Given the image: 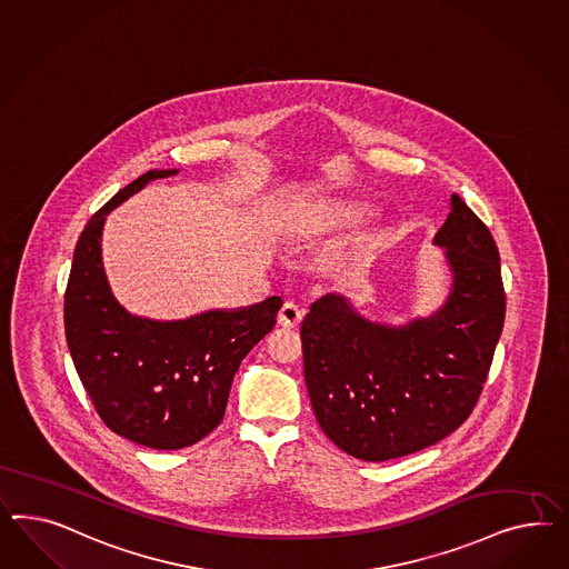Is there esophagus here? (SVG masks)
Wrapping results in <instances>:
<instances>
[{
  "instance_id": "1",
  "label": "esophagus",
  "mask_w": 569,
  "mask_h": 569,
  "mask_svg": "<svg viewBox=\"0 0 569 569\" xmlns=\"http://www.w3.org/2000/svg\"><path fill=\"white\" fill-rule=\"evenodd\" d=\"M302 317H305V310L298 307V305H293V302H286L281 310H279V315H277V321L279 325H283V327H296V325L302 321Z\"/></svg>"
}]
</instances>
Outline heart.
<instances>
[{"mask_svg":"<svg viewBox=\"0 0 569 569\" xmlns=\"http://www.w3.org/2000/svg\"><path fill=\"white\" fill-rule=\"evenodd\" d=\"M367 209L346 200H321L315 204H308L302 216V233L310 238L333 233V231L353 228L367 219Z\"/></svg>","mask_w":569,"mask_h":569,"instance_id":"heart-1","label":"heart"}]
</instances>
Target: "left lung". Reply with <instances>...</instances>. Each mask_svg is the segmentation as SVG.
Segmentation results:
<instances>
[{"label": "left lung", "instance_id": "1", "mask_svg": "<svg viewBox=\"0 0 569 569\" xmlns=\"http://www.w3.org/2000/svg\"><path fill=\"white\" fill-rule=\"evenodd\" d=\"M453 283L429 319L372 323L327 293L302 321L305 379L325 435L365 461L435 446L472 415L506 321L499 250L489 228L453 194L437 231Z\"/></svg>", "mask_w": 569, "mask_h": 569}]
</instances>
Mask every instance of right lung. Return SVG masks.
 I'll return each mask as SVG.
<instances>
[{"label": "right lung", "mask_w": 569, "mask_h": 569, "mask_svg": "<svg viewBox=\"0 0 569 569\" xmlns=\"http://www.w3.org/2000/svg\"><path fill=\"white\" fill-rule=\"evenodd\" d=\"M173 173L178 169L142 173L91 217L63 296L68 348L97 415L123 439L153 449L194 446L216 429L236 370L273 329L281 308V298L271 296L184 321H151L113 298L101 261L106 216L151 180Z\"/></svg>", "instance_id": "right-lung-1"}]
</instances>
